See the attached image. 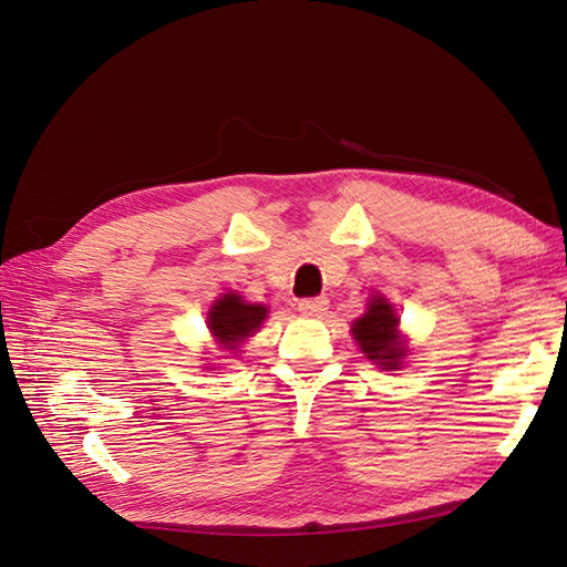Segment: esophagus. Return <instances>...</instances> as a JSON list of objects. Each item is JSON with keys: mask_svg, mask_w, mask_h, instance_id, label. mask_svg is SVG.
Segmentation results:
<instances>
[{"mask_svg": "<svg viewBox=\"0 0 567 567\" xmlns=\"http://www.w3.org/2000/svg\"><path fill=\"white\" fill-rule=\"evenodd\" d=\"M327 297H305L299 299V311H302L305 317H319L323 309H327Z\"/></svg>", "mask_w": 567, "mask_h": 567, "instance_id": "34e87169", "label": "esophagus"}]
</instances>
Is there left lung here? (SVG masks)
I'll return each mask as SVG.
<instances>
[{
	"mask_svg": "<svg viewBox=\"0 0 567 567\" xmlns=\"http://www.w3.org/2000/svg\"><path fill=\"white\" fill-rule=\"evenodd\" d=\"M396 315L388 299L375 297L368 311L353 323V336L370 360H378L388 370H396L402 355H406L404 346L396 333Z\"/></svg>",
	"mask_w": 567,
	"mask_h": 567,
	"instance_id": "left-lung-1",
	"label": "left lung"
}]
</instances>
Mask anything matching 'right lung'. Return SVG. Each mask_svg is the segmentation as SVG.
Here are the masks:
<instances>
[{"label":"right lung","instance_id":"1","mask_svg":"<svg viewBox=\"0 0 567 567\" xmlns=\"http://www.w3.org/2000/svg\"><path fill=\"white\" fill-rule=\"evenodd\" d=\"M265 315L268 309L244 302L240 295H224L209 311V329L226 348H236L260 327Z\"/></svg>","mask_w":567,"mask_h":567}]
</instances>
